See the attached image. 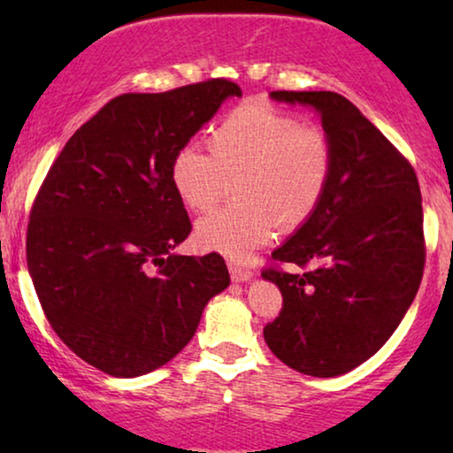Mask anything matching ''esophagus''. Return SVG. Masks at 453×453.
I'll return each mask as SVG.
<instances>
[{"mask_svg": "<svg viewBox=\"0 0 453 453\" xmlns=\"http://www.w3.org/2000/svg\"><path fill=\"white\" fill-rule=\"evenodd\" d=\"M228 272H231L233 282H247L253 276V272L245 268V265H241L239 262H228Z\"/></svg>", "mask_w": 453, "mask_h": 453, "instance_id": "esophagus-1", "label": "esophagus"}]
</instances>
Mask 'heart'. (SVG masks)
I'll list each match as a JSON object with an SVG mask.
<instances>
[{
  "label": "heart",
  "mask_w": 453,
  "mask_h": 453,
  "mask_svg": "<svg viewBox=\"0 0 453 453\" xmlns=\"http://www.w3.org/2000/svg\"><path fill=\"white\" fill-rule=\"evenodd\" d=\"M212 154L194 144L177 150L171 181L196 212H206L239 177L234 206L216 210L196 226L210 251L250 257L280 228L305 225L324 200L334 169V150L324 132L265 103L231 111L210 135Z\"/></svg>",
  "instance_id": "obj_1"
}]
</instances>
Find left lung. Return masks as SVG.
Here are the masks:
<instances>
[{
	"label": "left lung",
	"mask_w": 453,
	"mask_h": 453,
	"mask_svg": "<svg viewBox=\"0 0 453 453\" xmlns=\"http://www.w3.org/2000/svg\"><path fill=\"white\" fill-rule=\"evenodd\" d=\"M270 96L318 111L334 169L319 208L262 270L282 293L280 313L264 338L290 369L336 377L388 342L423 280L418 179L404 154L338 92ZM278 263L312 268L301 275Z\"/></svg>",
	"instance_id": "1"
}]
</instances>
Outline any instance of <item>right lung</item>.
<instances>
[{"instance_id":"add662e5","label":"right lung","mask_w":453,"mask_h":453,"mask_svg":"<svg viewBox=\"0 0 453 453\" xmlns=\"http://www.w3.org/2000/svg\"><path fill=\"white\" fill-rule=\"evenodd\" d=\"M228 96L241 88L226 78L115 96L67 140L35 197L36 296L67 349L103 373L163 367L231 282L219 253H171L191 233L173 158Z\"/></svg>"}]
</instances>
